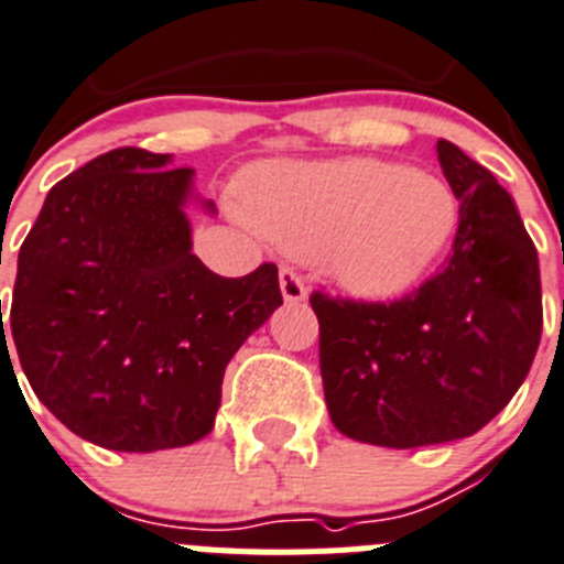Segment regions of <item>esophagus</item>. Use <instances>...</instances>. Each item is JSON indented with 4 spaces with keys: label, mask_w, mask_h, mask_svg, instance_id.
<instances>
[{
    "label": "esophagus",
    "mask_w": 564,
    "mask_h": 564,
    "mask_svg": "<svg viewBox=\"0 0 564 564\" xmlns=\"http://www.w3.org/2000/svg\"><path fill=\"white\" fill-rule=\"evenodd\" d=\"M281 294L286 303H303L308 297V289L303 283V278L292 270V267H283L281 270Z\"/></svg>",
    "instance_id": "esophagus-1"
}]
</instances>
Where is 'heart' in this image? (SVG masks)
Segmentation results:
<instances>
[{
	"label": "heart",
	"mask_w": 564,
	"mask_h": 564,
	"mask_svg": "<svg viewBox=\"0 0 564 564\" xmlns=\"http://www.w3.org/2000/svg\"><path fill=\"white\" fill-rule=\"evenodd\" d=\"M258 234L359 300H392L436 267L456 230L459 199L442 177L372 158L261 163L245 181Z\"/></svg>",
	"instance_id": "obj_1"
}]
</instances>
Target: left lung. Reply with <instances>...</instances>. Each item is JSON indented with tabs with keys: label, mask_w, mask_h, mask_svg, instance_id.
<instances>
[{
	"label": "left lung",
	"mask_w": 564,
	"mask_h": 564,
	"mask_svg": "<svg viewBox=\"0 0 564 564\" xmlns=\"http://www.w3.org/2000/svg\"><path fill=\"white\" fill-rule=\"evenodd\" d=\"M459 199L448 267L394 303L312 294L330 423L381 448L473 436L518 392L543 334L534 241L507 188L436 141Z\"/></svg>",
	"instance_id": "left-lung-1"
}]
</instances>
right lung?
Wrapping results in <instances>:
<instances>
[{
	"label": "right lung",
	"instance_id": "obj_1",
	"mask_svg": "<svg viewBox=\"0 0 564 564\" xmlns=\"http://www.w3.org/2000/svg\"><path fill=\"white\" fill-rule=\"evenodd\" d=\"M170 166L122 147L52 186L0 317L2 354L15 347L39 401L124 454L210 434L225 367L283 303L275 264L223 278L194 256L186 205L217 208L194 192V170Z\"/></svg>",
	"mask_w": 564,
	"mask_h": 564
}]
</instances>
